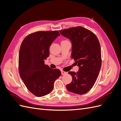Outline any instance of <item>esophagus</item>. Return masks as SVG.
<instances>
[{"instance_id":"34e87169","label":"esophagus","mask_w":121,"mask_h":121,"mask_svg":"<svg viewBox=\"0 0 121 121\" xmlns=\"http://www.w3.org/2000/svg\"><path fill=\"white\" fill-rule=\"evenodd\" d=\"M61 75H63L67 74V72H65V71H61Z\"/></svg>"}]
</instances>
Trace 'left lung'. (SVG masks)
I'll return each mask as SVG.
<instances>
[{
    "instance_id": "8db88e82",
    "label": "left lung",
    "mask_w": 121,
    "mask_h": 121,
    "mask_svg": "<svg viewBox=\"0 0 121 121\" xmlns=\"http://www.w3.org/2000/svg\"><path fill=\"white\" fill-rule=\"evenodd\" d=\"M72 43L71 56L77 64L79 71L69 72L72 82L67 89L78 94L87 93L92 88L98 77L101 65L99 42L93 32L82 27L59 31Z\"/></svg>"
}]
</instances>
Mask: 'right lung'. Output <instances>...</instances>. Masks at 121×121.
I'll list each match as a JSON object with an SVG mask.
<instances>
[{"label": "right lung", "instance_id": "1", "mask_svg": "<svg viewBox=\"0 0 121 121\" xmlns=\"http://www.w3.org/2000/svg\"><path fill=\"white\" fill-rule=\"evenodd\" d=\"M60 34L57 31H39L28 35L21 44L19 69L21 79L30 92L38 97L50 93L61 72L44 64L49 47Z\"/></svg>", "mask_w": 121, "mask_h": 121}]
</instances>
